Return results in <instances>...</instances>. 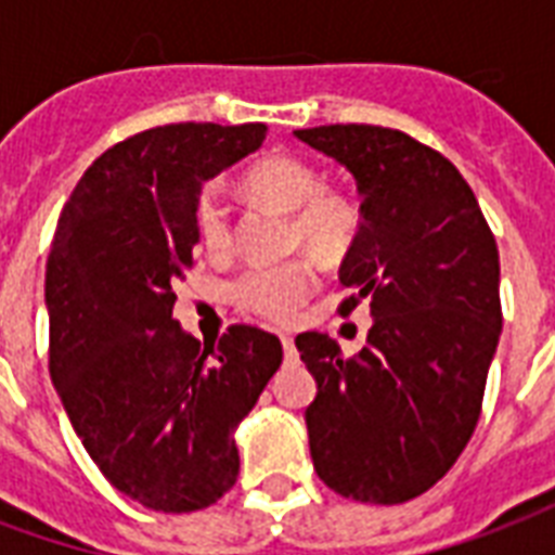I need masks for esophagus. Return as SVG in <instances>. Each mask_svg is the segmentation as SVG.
<instances>
[{"mask_svg":"<svg viewBox=\"0 0 555 555\" xmlns=\"http://www.w3.org/2000/svg\"><path fill=\"white\" fill-rule=\"evenodd\" d=\"M281 345H283V350H286V356L295 353V338L292 336H281Z\"/></svg>","mask_w":555,"mask_h":555,"instance_id":"34e87169","label":"esophagus"}]
</instances>
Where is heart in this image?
I'll use <instances>...</instances> for the list:
<instances>
[{
	"label": "heart",
	"instance_id": "b5f03b06",
	"mask_svg": "<svg viewBox=\"0 0 555 555\" xmlns=\"http://www.w3.org/2000/svg\"><path fill=\"white\" fill-rule=\"evenodd\" d=\"M248 188L260 199L292 210V240L321 260H341L362 231V210L341 193H330L324 176L304 158L272 156L248 170ZM196 237L210 257L229 255L234 246V210L219 182L202 184L193 205ZM315 289V269L307 260L260 263L243 272L231 298L251 315L283 324Z\"/></svg>",
	"mask_w": 555,
	"mask_h": 555
}]
</instances>
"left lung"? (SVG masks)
Segmentation results:
<instances>
[{"label":"left lung","mask_w":555,"mask_h":555,"mask_svg":"<svg viewBox=\"0 0 555 555\" xmlns=\"http://www.w3.org/2000/svg\"><path fill=\"white\" fill-rule=\"evenodd\" d=\"M356 176L362 231L338 281L350 315L367 300L362 353L326 333L295 338L315 376L307 408L318 478L362 504H405L452 469L475 434L498 336L495 234L449 158L373 124L295 130Z\"/></svg>","instance_id":"obj_1"}]
</instances>
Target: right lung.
Wrapping results in <instances>:
<instances>
[{
  "label": "right lung",
  "instance_id": "add662e5",
  "mask_svg": "<svg viewBox=\"0 0 555 555\" xmlns=\"http://www.w3.org/2000/svg\"><path fill=\"white\" fill-rule=\"evenodd\" d=\"M263 139L266 124L135 132L80 176L51 240V382L103 478L156 513L205 509L237 483L234 428L283 362L260 326L202 347L173 318L202 184Z\"/></svg>",
  "mask_w": 555,
  "mask_h": 555
}]
</instances>
